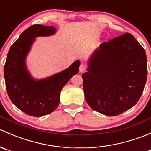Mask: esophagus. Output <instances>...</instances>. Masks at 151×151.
Listing matches in <instances>:
<instances>
[{"mask_svg": "<svg viewBox=\"0 0 151 151\" xmlns=\"http://www.w3.org/2000/svg\"><path fill=\"white\" fill-rule=\"evenodd\" d=\"M86 70V66L84 64V63H81L80 66V72H83Z\"/></svg>", "mask_w": 151, "mask_h": 151, "instance_id": "esophagus-1", "label": "esophagus"}]
</instances>
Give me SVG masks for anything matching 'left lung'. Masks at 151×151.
I'll list each match as a JSON object with an SVG mask.
<instances>
[{"label":"left lung","mask_w":151,"mask_h":151,"mask_svg":"<svg viewBox=\"0 0 151 151\" xmlns=\"http://www.w3.org/2000/svg\"><path fill=\"white\" fill-rule=\"evenodd\" d=\"M147 57L131 33L103 42L83 74L85 98L96 112L116 116L139 101L147 80Z\"/></svg>","instance_id":"1"}]
</instances>
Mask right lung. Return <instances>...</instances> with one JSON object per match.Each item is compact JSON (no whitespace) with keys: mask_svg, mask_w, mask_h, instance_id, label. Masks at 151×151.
<instances>
[{"mask_svg":"<svg viewBox=\"0 0 151 151\" xmlns=\"http://www.w3.org/2000/svg\"><path fill=\"white\" fill-rule=\"evenodd\" d=\"M55 32L53 26L33 25L24 30L12 45L4 65L6 88L11 101L27 115L41 117L55 110L60 102L63 87L73 75L77 74L80 62L44 80L35 81L25 64V56L34 38L50 36Z\"/></svg>","mask_w":151,"mask_h":151,"instance_id":"add662e5","label":"right lung"}]
</instances>
